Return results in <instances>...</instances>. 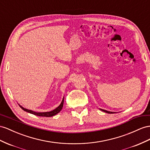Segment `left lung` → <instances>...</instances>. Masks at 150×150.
<instances>
[{"mask_svg":"<svg viewBox=\"0 0 150 150\" xmlns=\"http://www.w3.org/2000/svg\"><path fill=\"white\" fill-rule=\"evenodd\" d=\"M101 111H103V112H106V113H114L115 112H108V111H106V110H103V109H101Z\"/></svg>","mask_w":150,"mask_h":150,"instance_id":"1","label":"left lung"}]
</instances>
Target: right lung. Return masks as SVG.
<instances>
[{"instance_id":"add662e5","label":"right lung","mask_w":150,"mask_h":150,"mask_svg":"<svg viewBox=\"0 0 150 150\" xmlns=\"http://www.w3.org/2000/svg\"><path fill=\"white\" fill-rule=\"evenodd\" d=\"M63 103H64V99H63L62 100V102H61V103L60 104V105L57 107V108H56V109H54L52 111H51V112H42V113H40V112H33V111H32L30 110H27L26 108H24L23 107H22L21 106L19 105L20 106V108L23 110L24 111H25V112H28L30 113H32V114H33L35 115H37V116H40V117H52L54 116V115H56L57 113H58L61 110V109H62L63 106Z\"/></svg>"}]
</instances>
